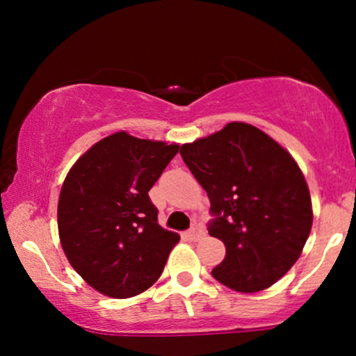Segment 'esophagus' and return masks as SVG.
Here are the masks:
<instances>
[{
	"instance_id": "1",
	"label": "esophagus",
	"mask_w": 356,
	"mask_h": 356,
	"mask_svg": "<svg viewBox=\"0 0 356 356\" xmlns=\"http://www.w3.org/2000/svg\"><path fill=\"white\" fill-rule=\"evenodd\" d=\"M202 236H204V231H202V227L199 226V224H194V226H192L191 229L187 231V238H189L191 241L202 239Z\"/></svg>"
}]
</instances>
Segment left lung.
Instances as JSON below:
<instances>
[{
  "label": "left lung",
  "instance_id": "left-lung-1",
  "mask_svg": "<svg viewBox=\"0 0 356 356\" xmlns=\"http://www.w3.org/2000/svg\"><path fill=\"white\" fill-rule=\"evenodd\" d=\"M211 201L209 234L226 246L212 276L241 293L263 291L291 269L313 224L305 175L263 130L231 122L181 147Z\"/></svg>",
  "mask_w": 356,
  "mask_h": 356
}]
</instances>
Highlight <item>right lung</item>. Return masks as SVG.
I'll return each instance as SVG.
<instances>
[{"instance_id":"1","label":"right lung","mask_w":356,"mask_h":356,"mask_svg":"<svg viewBox=\"0 0 356 356\" xmlns=\"http://www.w3.org/2000/svg\"><path fill=\"white\" fill-rule=\"evenodd\" d=\"M177 152V144L117 132L90 147L67 174L58 199L61 248L102 295H140L164 271L181 238L159 226L149 191Z\"/></svg>"}]
</instances>
